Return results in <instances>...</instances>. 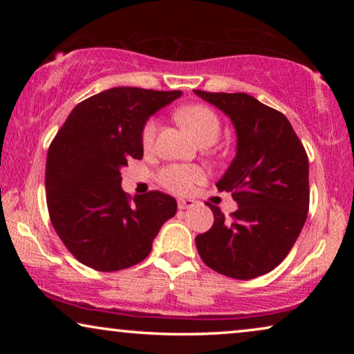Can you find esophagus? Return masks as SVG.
<instances>
[{
    "mask_svg": "<svg viewBox=\"0 0 354 354\" xmlns=\"http://www.w3.org/2000/svg\"><path fill=\"white\" fill-rule=\"evenodd\" d=\"M177 206H178V209H190V207L195 206V201H193V200H178Z\"/></svg>",
    "mask_w": 354,
    "mask_h": 354,
    "instance_id": "34e87169",
    "label": "esophagus"
}]
</instances>
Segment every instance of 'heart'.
<instances>
[{"instance_id": "1", "label": "heart", "mask_w": 354, "mask_h": 354, "mask_svg": "<svg viewBox=\"0 0 354 354\" xmlns=\"http://www.w3.org/2000/svg\"><path fill=\"white\" fill-rule=\"evenodd\" d=\"M177 119L198 142H205L207 138H217L221 130L219 119L214 111L205 104H190L177 111ZM156 137V120L149 119L145 124L142 132V142L145 148H149ZM159 182L169 192L185 195L193 192V188L205 182V172L196 166L185 164H171L159 172Z\"/></svg>"}]
</instances>
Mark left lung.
I'll return each instance as SVG.
<instances>
[{
  "label": "left lung",
  "mask_w": 354,
  "mask_h": 354,
  "mask_svg": "<svg viewBox=\"0 0 354 354\" xmlns=\"http://www.w3.org/2000/svg\"><path fill=\"white\" fill-rule=\"evenodd\" d=\"M229 115L236 130V154L216 183L239 205L227 221L206 203L214 224L196 235L203 263L232 279L270 272L293 248L309 211L308 154L292 124L277 109L246 93L195 90Z\"/></svg>",
  "instance_id": "8db88e82"
}]
</instances>
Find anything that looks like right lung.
Instances as JSON below:
<instances>
[{
    "label": "right lung",
    "instance_id": "right-lung-1",
    "mask_svg": "<svg viewBox=\"0 0 354 354\" xmlns=\"http://www.w3.org/2000/svg\"><path fill=\"white\" fill-rule=\"evenodd\" d=\"M180 95L115 86L77 104L57 130L46 156V205L56 234L82 264L101 272L132 268L176 216L171 195H127L120 169L143 158L149 115Z\"/></svg>",
    "mask_w": 354,
    "mask_h": 354
}]
</instances>
